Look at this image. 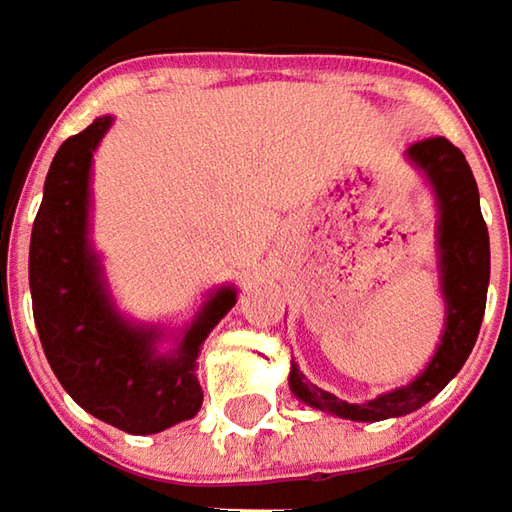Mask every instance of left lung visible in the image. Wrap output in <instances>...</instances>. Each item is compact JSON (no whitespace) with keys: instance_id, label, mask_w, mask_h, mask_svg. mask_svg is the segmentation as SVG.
I'll return each mask as SVG.
<instances>
[{"instance_id":"left-lung-1","label":"left lung","mask_w":512,"mask_h":512,"mask_svg":"<svg viewBox=\"0 0 512 512\" xmlns=\"http://www.w3.org/2000/svg\"><path fill=\"white\" fill-rule=\"evenodd\" d=\"M436 199V267L444 299V330L436 353L413 382L379 393L367 402H344L310 384L299 364L290 362V393L313 410L350 422H384L419 410L442 393L459 373L479 339L490 285V236L479 207V187L464 153L447 139H424L404 150Z\"/></svg>"}]
</instances>
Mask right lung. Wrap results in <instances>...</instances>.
<instances>
[{
  "instance_id": "add662e5",
  "label": "right lung",
  "mask_w": 512,
  "mask_h": 512,
  "mask_svg": "<svg viewBox=\"0 0 512 512\" xmlns=\"http://www.w3.org/2000/svg\"><path fill=\"white\" fill-rule=\"evenodd\" d=\"M110 125L113 116L93 119L50 162L30 233V299L42 350L70 399L125 433L150 436L199 413L196 359L239 290L213 287L182 327L133 322L119 310L90 239L93 153Z\"/></svg>"
}]
</instances>
